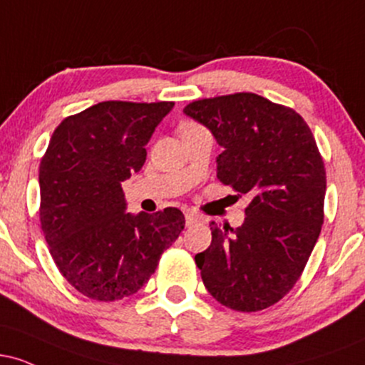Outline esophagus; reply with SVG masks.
I'll return each mask as SVG.
<instances>
[{
	"label": "esophagus",
	"mask_w": 365,
	"mask_h": 365,
	"mask_svg": "<svg viewBox=\"0 0 365 365\" xmlns=\"http://www.w3.org/2000/svg\"><path fill=\"white\" fill-rule=\"evenodd\" d=\"M197 221H199V217H197L195 215H192V212H185V223H187V226L194 225V223H197Z\"/></svg>",
	"instance_id": "esophagus-1"
}]
</instances>
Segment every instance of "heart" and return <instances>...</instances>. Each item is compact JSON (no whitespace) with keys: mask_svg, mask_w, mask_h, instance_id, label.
<instances>
[{"mask_svg":"<svg viewBox=\"0 0 365 365\" xmlns=\"http://www.w3.org/2000/svg\"><path fill=\"white\" fill-rule=\"evenodd\" d=\"M202 127H199V125L194 123V121H185V123L180 125V133H187V132H194V130H200Z\"/></svg>","mask_w":365,"mask_h":365,"instance_id":"1","label":"heart"}]
</instances>
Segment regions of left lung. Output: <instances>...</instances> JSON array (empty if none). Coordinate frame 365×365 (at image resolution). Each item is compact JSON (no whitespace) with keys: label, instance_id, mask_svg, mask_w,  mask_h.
<instances>
[{"label":"left lung","instance_id":"obj_1","mask_svg":"<svg viewBox=\"0 0 365 365\" xmlns=\"http://www.w3.org/2000/svg\"><path fill=\"white\" fill-rule=\"evenodd\" d=\"M183 113L223 148L217 180L252 197L233 237L211 221V245L195 255L204 287L233 311H262L292 290L319 238L326 171L316 140L299 113L252 92Z\"/></svg>","mask_w":365,"mask_h":365}]
</instances>
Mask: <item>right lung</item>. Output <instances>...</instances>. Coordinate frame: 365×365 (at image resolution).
<instances>
[{
	"mask_svg": "<svg viewBox=\"0 0 365 365\" xmlns=\"http://www.w3.org/2000/svg\"><path fill=\"white\" fill-rule=\"evenodd\" d=\"M173 106L104 101L63 120L49 140L39 166L41 226L60 273L89 299L139 292L185 226L177 207L127 212L121 190Z\"/></svg>",
	"mask_w": 365,
	"mask_h": 365,
	"instance_id": "add662e5",
	"label": "right lung"
}]
</instances>
